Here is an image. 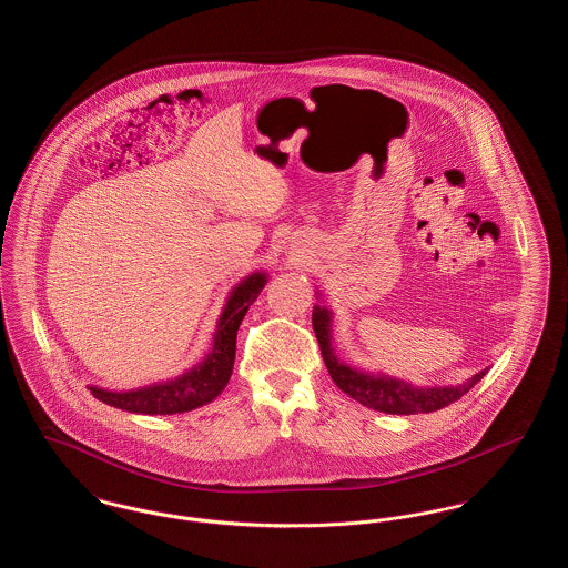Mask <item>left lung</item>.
Here are the masks:
<instances>
[{"label": "left lung", "instance_id": "8db88e82", "mask_svg": "<svg viewBox=\"0 0 568 568\" xmlns=\"http://www.w3.org/2000/svg\"><path fill=\"white\" fill-rule=\"evenodd\" d=\"M313 329L320 341L325 366L332 381L359 405L389 415H417L433 413L438 408L459 400L466 392H470L481 378L486 377L487 368L481 373L466 378L458 385H413L403 378L389 377L385 373H364L357 371L334 353L332 347V311L322 304L313 306Z\"/></svg>", "mask_w": 568, "mask_h": 568}]
</instances>
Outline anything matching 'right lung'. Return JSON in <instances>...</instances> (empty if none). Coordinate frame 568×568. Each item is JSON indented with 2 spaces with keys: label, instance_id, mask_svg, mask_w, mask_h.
I'll return each instance as SVG.
<instances>
[{
  "label": "right lung",
  "instance_id": "right-lung-1",
  "mask_svg": "<svg viewBox=\"0 0 568 568\" xmlns=\"http://www.w3.org/2000/svg\"><path fill=\"white\" fill-rule=\"evenodd\" d=\"M268 283L266 272H253L230 292L216 322L211 352L187 373L128 392H112L89 385V392L106 405L140 415H174L213 403L232 377L236 357V332L248 311Z\"/></svg>",
  "mask_w": 568,
  "mask_h": 568
}]
</instances>
